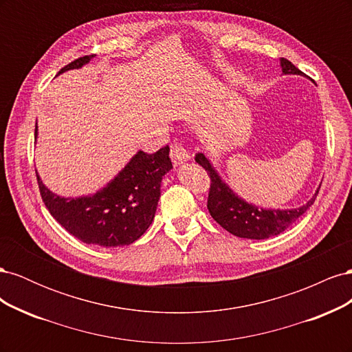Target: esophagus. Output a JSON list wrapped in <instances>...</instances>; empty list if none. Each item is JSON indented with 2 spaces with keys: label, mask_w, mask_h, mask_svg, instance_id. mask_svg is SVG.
<instances>
[{
  "label": "esophagus",
  "mask_w": 352,
  "mask_h": 352,
  "mask_svg": "<svg viewBox=\"0 0 352 352\" xmlns=\"http://www.w3.org/2000/svg\"><path fill=\"white\" fill-rule=\"evenodd\" d=\"M170 157H172V162L175 166H180L190 158L189 153L186 151V148L180 144H173L172 146H170Z\"/></svg>",
  "instance_id": "34e87169"
}]
</instances>
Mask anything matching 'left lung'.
Listing matches in <instances>:
<instances>
[{
    "label": "left lung",
    "mask_w": 352,
    "mask_h": 352,
    "mask_svg": "<svg viewBox=\"0 0 352 352\" xmlns=\"http://www.w3.org/2000/svg\"><path fill=\"white\" fill-rule=\"evenodd\" d=\"M280 67L283 74H300V76H304V73L286 58H280ZM195 162L206 168L211 179L207 201V208L211 217L223 229H226L238 238L267 239L279 235L314 204L318 189H320V186H318L316 194L301 207L291 210L263 208L247 202L238 194L233 192V189L221 179L206 154L198 153L195 155Z\"/></svg>",
    "instance_id": "obj_1"
}]
</instances>
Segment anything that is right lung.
<instances>
[{"label":"right lung","instance_id":"1","mask_svg":"<svg viewBox=\"0 0 352 352\" xmlns=\"http://www.w3.org/2000/svg\"><path fill=\"white\" fill-rule=\"evenodd\" d=\"M94 57L85 56L74 60L58 74L80 69ZM168 151V145L154 154L138 151L107 185L95 194L76 198L54 194L36 175L42 201L51 216L70 235L85 243L102 248L131 245L144 235L154 220L163 176L173 168Z\"/></svg>","mask_w":352,"mask_h":352}]
</instances>
